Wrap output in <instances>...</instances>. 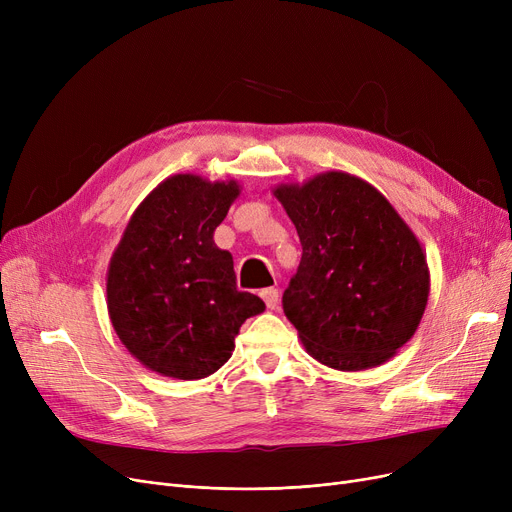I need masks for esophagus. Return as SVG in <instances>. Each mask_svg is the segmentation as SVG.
Segmentation results:
<instances>
[{
    "instance_id": "1",
    "label": "esophagus",
    "mask_w": 512,
    "mask_h": 512,
    "mask_svg": "<svg viewBox=\"0 0 512 512\" xmlns=\"http://www.w3.org/2000/svg\"><path fill=\"white\" fill-rule=\"evenodd\" d=\"M259 294H261V299L265 301L267 309H276V307H278L280 294H278V290H276V288H263Z\"/></svg>"
}]
</instances>
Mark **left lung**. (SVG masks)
Here are the masks:
<instances>
[{"label": "left lung", "mask_w": 512, "mask_h": 512, "mask_svg": "<svg viewBox=\"0 0 512 512\" xmlns=\"http://www.w3.org/2000/svg\"><path fill=\"white\" fill-rule=\"evenodd\" d=\"M274 197L303 247L282 305L305 351L338 371L392 359L429 297L419 238L378 188L346 172L278 184Z\"/></svg>", "instance_id": "1"}]
</instances>
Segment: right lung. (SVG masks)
I'll return each mask as SVG.
<instances>
[{"mask_svg": "<svg viewBox=\"0 0 512 512\" xmlns=\"http://www.w3.org/2000/svg\"><path fill=\"white\" fill-rule=\"evenodd\" d=\"M236 180L174 174L134 209L107 267V313L147 369L201 380L234 351L240 326L265 303L236 288L232 255L213 242Z\"/></svg>", "mask_w": 512, "mask_h": 512, "instance_id": "obj_1", "label": "right lung"}]
</instances>
